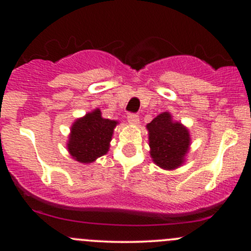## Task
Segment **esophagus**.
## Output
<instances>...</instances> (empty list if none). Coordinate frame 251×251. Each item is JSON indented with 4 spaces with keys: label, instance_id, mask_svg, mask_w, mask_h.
Returning a JSON list of instances; mask_svg holds the SVG:
<instances>
[{
    "label": "esophagus",
    "instance_id": "esophagus-1",
    "mask_svg": "<svg viewBox=\"0 0 251 251\" xmlns=\"http://www.w3.org/2000/svg\"><path fill=\"white\" fill-rule=\"evenodd\" d=\"M127 120L129 124H132V125H138V124H139V116H137V114L134 113H129L127 116Z\"/></svg>",
    "mask_w": 251,
    "mask_h": 251
}]
</instances>
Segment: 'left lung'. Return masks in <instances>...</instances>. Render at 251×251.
<instances>
[{
  "mask_svg": "<svg viewBox=\"0 0 251 251\" xmlns=\"http://www.w3.org/2000/svg\"><path fill=\"white\" fill-rule=\"evenodd\" d=\"M149 145L152 160L164 170L179 168L190 148L189 129L175 122L169 112L160 113L148 124Z\"/></svg>",
  "mask_w": 251,
  "mask_h": 251,
  "instance_id": "8db88e82",
  "label": "left lung"
}]
</instances>
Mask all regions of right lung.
<instances>
[{"mask_svg": "<svg viewBox=\"0 0 251 251\" xmlns=\"http://www.w3.org/2000/svg\"><path fill=\"white\" fill-rule=\"evenodd\" d=\"M118 122L105 119L96 108L72 125L67 149L79 163H93L97 158L108 152L114 127Z\"/></svg>", "mask_w": 251, "mask_h": 251, "instance_id": "right-lung-1", "label": "right lung"}]
</instances>
